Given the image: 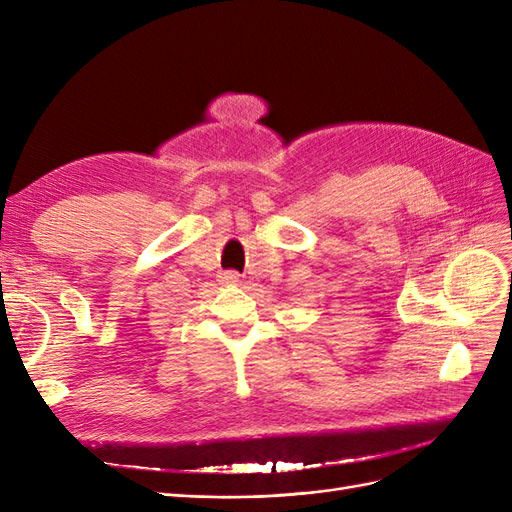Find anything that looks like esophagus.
<instances>
[{"label": "esophagus", "instance_id": "obj_1", "mask_svg": "<svg viewBox=\"0 0 512 512\" xmlns=\"http://www.w3.org/2000/svg\"><path fill=\"white\" fill-rule=\"evenodd\" d=\"M224 282L226 284H241V275L237 271H228V273H224Z\"/></svg>", "mask_w": 512, "mask_h": 512}]
</instances>
